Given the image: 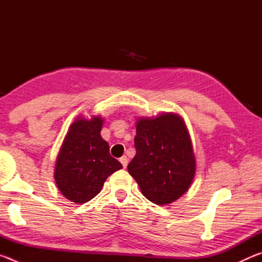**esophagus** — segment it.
Here are the masks:
<instances>
[{
	"label": "esophagus",
	"instance_id": "1",
	"mask_svg": "<svg viewBox=\"0 0 262 262\" xmlns=\"http://www.w3.org/2000/svg\"><path fill=\"white\" fill-rule=\"evenodd\" d=\"M120 163L122 164L123 168H126V167H127V165H128V158H127L126 156H122V157L120 158Z\"/></svg>",
	"mask_w": 262,
	"mask_h": 262
}]
</instances>
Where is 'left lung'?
<instances>
[{
    "mask_svg": "<svg viewBox=\"0 0 262 262\" xmlns=\"http://www.w3.org/2000/svg\"><path fill=\"white\" fill-rule=\"evenodd\" d=\"M136 155L128 172L142 194L152 203L166 206L187 192L196 161L184 119L173 112L136 120Z\"/></svg>",
    "mask_w": 262,
    "mask_h": 262,
    "instance_id": "obj_1",
    "label": "left lung"
}]
</instances>
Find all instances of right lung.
<instances>
[{
    "label": "right lung",
    "mask_w": 262,
    "mask_h": 262,
    "mask_svg": "<svg viewBox=\"0 0 262 262\" xmlns=\"http://www.w3.org/2000/svg\"><path fill=\"white\" fill-rule=\"evenodd\" d=\"M100 115L75 119L62 142L54 168L57 188L72 202L85 203L103 188L108 176L122 168L110 155L108 143L100 135Z\"/></svg>",
    "instance_id": "1"
}]
</instances>
